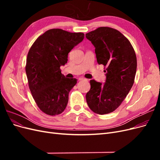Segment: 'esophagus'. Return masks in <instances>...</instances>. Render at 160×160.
<instances>
[{"label": "esophagus", "instance_id": "obj_1", "mask_svg": "<svg viewBox=\"0 0 160 160\" xmlns=\"http://www.w3.org/2000/svg\"><path fill=\"white\" fill-rule=\"evenodd\" d=\"M79 81H83V80H87L85 78H83V77H80V78L79 79Z\"/></svg>", "mask_w": 160, "mask_h": 160}]
</instances>
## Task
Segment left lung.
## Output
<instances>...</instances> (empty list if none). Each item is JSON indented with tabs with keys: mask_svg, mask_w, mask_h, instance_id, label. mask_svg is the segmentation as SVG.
Instances as JSON below:
<instances>
[{
	"mask_svg": "<svg viewBox=\"0 0 160 160\" xmlns=\"http://www.w3.org/2000/svg\"><path fill=\"white\" fill-rule=\"evenodd\" d=\"M85 37L95 47L98 64L106 69L104 84L90 81L87 103L94 113L108 114L119 108L132 88L137 69L136 55L129 41L115 28L99 27Z\"/></svg>",
	"mask_w": 160,
	"mask_h": 160,
	"instance_id": "obj_1",
	"label": "left lung"
}]
</instances>
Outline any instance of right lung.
Here are the masks:
<instances>
[{
	"mask_svg": "<svg viewBox=\"0 0 160 160\" xmlns=\"http://www.w3.org/2000/svg\"><path fill=\"white\" fill-rule=\"evenodd\" d=\"M84 36L52 28L38 37L28 51L25 66L28 88L38 108L47 115L61 114L67 107L77 79L65 78L60 67L67 63L69 52Z\"/></svg>",
	"mask_w": 160,
	"mask_h": 160,
	"instance_id": "right-lung-1",
	"label": "right lung"
}]
</instances>
